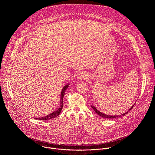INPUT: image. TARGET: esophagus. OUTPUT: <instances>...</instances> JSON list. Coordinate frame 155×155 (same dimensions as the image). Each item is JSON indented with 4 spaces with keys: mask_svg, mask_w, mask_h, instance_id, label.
Listing matches in <instances>:
<instances>
[{
    "mask_svg": "<svg viewBox=\"0 0 155 155\" xmlns=\"http://www.w3.org/2000/svg\"><path fill=\"white\" fill-rule=\"evenodd\" d=\"M86 75L83 72H80L78 75V79L79 80H83L86 78Z\"/></svg>",
    "mask_w": 155,
    "mask_h": 155,
    "instance_id": "1",
    "label": "esophagus"
}]
</instances>
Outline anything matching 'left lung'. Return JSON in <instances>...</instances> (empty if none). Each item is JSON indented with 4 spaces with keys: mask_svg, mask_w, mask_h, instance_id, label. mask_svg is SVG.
Returning a JSON list of instances; mask_svg holds the SVG:
<instances>
[{
    "mask_svg": "<svg viewBox=\"0 0 155 155\" xmlns=\"http://www.w3.org/2000/svg\"><path fill=\"white\" fill-rule=\"evenodd\" d=\"M134 104H135V103H134ZM134 104H133L132 105V106L127 111V112H124V114H121V115H106V114H103V113H102V112H101L100 111H99L95 106H91V107H92V109L94 110V111L97 113V114H98V115H100V117H103V118H108V119H112V118H118V117H123V116H124V115H125L126 114H127L132 108H133V106H134Z\"/></svg>",
    "mask_w": 155,
    "mask_h": 155,
    "instance_id": "1",
    "label": "left lung"
}]
</instances>
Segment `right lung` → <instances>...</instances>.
Returning <instances> with one entry per match:
<instances>
[{
    "label": "right lung",
    "instance_id": "add662e5",
    "mask_svg": "<svg viewBox=\"0 0 155 155\" xmlns=\"http://www.w3.org/2000/svg\"><path fill=\"white\" fill-rule=\"evenodd\" d=\"M69 84H70V83H68V84L64 85V87H63L61 91L60 100V107H59V108L57 110H55V111H54V112H52V113H51V114H48V115H46L45 117H40V118H36V119L40 120H45H45H48L53 119V118L57 117V116H58V115L60 114V112H61V110L63 109V97L64 95L65 91L68 88Z\"/></svg>",
    "mask_w": 155,
    "mask_h": 155
}]
</instances>
